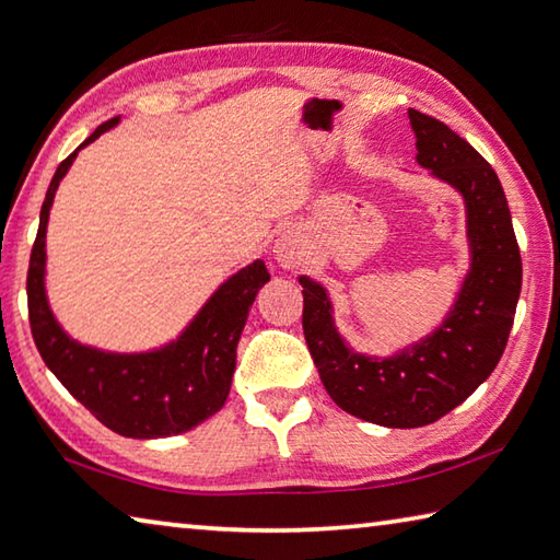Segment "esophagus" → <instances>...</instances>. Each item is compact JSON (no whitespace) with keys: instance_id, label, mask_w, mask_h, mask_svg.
<instances>
[{"instance_id":"34e87169","label":"esophagus","mask_w":560,"mask_h":560,"mask_svg":"<svg viewBox=\"0 0 560 560\" xmlns=\"http://www.w3.org/2000/svg\"><path fill=\"white\" fill-rule=\"evenodd\" d=\"M272 258L284 270H298L307 260V238L300 229H284L272 244Z\"/></svg>"}]
</instances>
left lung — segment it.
<instances>
[{"instance_id":"obj_1","label":"left lung","mask_w":560,"mask_h":560,"mask_svg":"<svg viewBox=\"0 0 560 560\" xmlns=\"http://www.w3.org/2000/svg\"><path fill=\"white\" fill-rule=\"evenodd\" d=\"M417 163L466 207L468 270L444 319L389 355L361 353L336 329L329 290L300 276L302 326L326 393L348 415L389 429L434 424L500 363L522 290L508 197L492 165L446 124L409 109Z\"/></svg>"}]
</instances>
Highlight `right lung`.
<instances>
[{
	"mask_svg": "<svg viewBox=\"0 0 560 560\" xmlns=\"http://www.w3.org/2000/svg\"><path fill=\"white\" fill-rule=\"evenodd\" d=\"M121 116L102 124L58 165L40 207L28 262L31 334L50 373L104 427L129 439H163L195 429L224 407L236 371V346L256 294L270 280L262 260L226 278L185 329L151 351H104L62 329L46 292V231L58 185L78 153L112 131Z\"/></svg>",
	"mask_w": 560,
	"mask_h": 560,
	"instance_id": "add662e5",
	"label": "right lung"
}]
</instances>
